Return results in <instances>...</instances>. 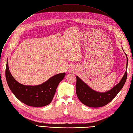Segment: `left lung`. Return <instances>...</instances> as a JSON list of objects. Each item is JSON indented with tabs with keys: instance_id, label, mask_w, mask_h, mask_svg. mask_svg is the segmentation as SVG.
<instances>
[{
	"instance_id": "left-lung-1",
	"label": "left lung",
	"mask_w": 133,
	"mask_h": 133,
	"mask_svg": "<svg viewBox=\"0 0 133 133\" xmlns=\"http://www.w3.org/2000/svg\"><path fill=\"white\" fill-rule=\"evenodd\" d=\"M126 56L127 62L126 67L127 71H125V74L116 85L106 92H98L93 90L79 77L76 76V92L78 98L81 103L90 107H101L110 103L117 96L119 91L123 88L127 78L128 59L127 54Z\"/></svg>"
}]
</instances>
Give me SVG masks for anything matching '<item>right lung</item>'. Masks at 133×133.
Segmentation results:
<instances>
[{
  "label": "right lung",
  "mask_w": 133,
  "mask_h": 133,
  "mask_svg": "<svg viewBox=\"0 0 133 133\" xmlns=\"http://www.w3.org/2000/svg\"><path fill=\"white\" fill-rule=\"evenodd\" d=\"M65 75L64 72L57 74L38 85H24L12 76L9 70L8 60L6 62L5 77L9 89L20 101L29 106L43 107L49 104L53 99L58 85Z\"/></svg>",
  "instance_id": "obj_1"
}]
</instances>
